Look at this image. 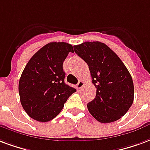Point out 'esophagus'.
Instances as JSON below:
<instances>
[{"instance_id":"1","label":"esophagus","mask_w":150,"mask_h":150,"mask_svg":"<svg viewBox=\"0 0 150 150\" xmlns=\"http://www.w3.org/2000/svg\"><path fill=\"white\" fill-rule=\"evenodd\" d=\"M83 86H84V82H83V81L80 80L78 83V84L76 85V87H77V89L79 91L80 89H82V87H83Z\"/></svg>"}]
</instances>
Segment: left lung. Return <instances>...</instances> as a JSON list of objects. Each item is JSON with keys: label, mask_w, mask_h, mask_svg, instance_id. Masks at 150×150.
<instances>
[{"label": "left lung", "mask_w": 150, "mask_h": 150, "mask_svg": "<svg viewBox=\"0 0 150 150\" xmlns=\"http://www.w3.org/2000/svg\"><path fill=\"white\" fill-rule=\"evenodd\" d=\"M75 52L89 67L96 96L87 109L102 123L118 120L134 102V87L129 72L106 44L94 41L74 46Z\"/></svg>", "instance_id": "obj_1"}]
</instances>
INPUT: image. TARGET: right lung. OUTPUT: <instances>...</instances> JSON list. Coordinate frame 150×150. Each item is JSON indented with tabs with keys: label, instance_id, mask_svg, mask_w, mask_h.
Instances as JSON below:
<instances>
[{
	"label": "right lung",
	"instance_id": "add662e5",
	"mask_svg": "<svg viewBox=\"0 0 150 150\" xmlns=\"http://www.w3.org/2000/svg\"><path fill=\"white\" fill-rule=\"evenodd\" d=\"M71 44L52 42L35 53L22 72L19 95L23 108L34 120L49 122L60 113L69 96L76 91L64 83L63 63Z\"/></svg>",
	"mask_w": 150,
	"mask_h": 150
}]
</instances>
